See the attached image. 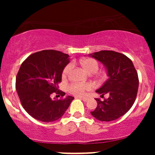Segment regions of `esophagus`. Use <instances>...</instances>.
Segmentation results:
<instances>
[{
    "label": "esophagus",
    "mask_w": 155,
    "mask_h": 155,
    "mask_svg": "<svg viewBox=\"0 0 155 155\" xmlns=\"http://www.w3.org/2000/svg\"><path fill=\"white\" fill-rule=\"evenodd\" d=\"M83 101H87L89 100V97H80Z\"/></svg>",
    "instance_id": "obj_1"
}]
</instances>
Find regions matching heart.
<instances>
[{"label": "heart", "instance_id": "b5f03b06", "mask_svg": "<svg viewBox=\"0 0 155 155\" xmlns=\"http://www.w3.org/2000/svg\"><path fill=\"white\" fill-rule=\"evenodd\" d=\"M81 64L84 68L87 71L88 73L93 74V73L97 72L99 68L98 62L95 59L92 58H87L81 60ZM74 65L73 63H68L64 68L63 71V77H67L69 75L70 72L74 68ZM93 87V85L91 83H78V82H73L68 85L67 89L68 92L73 94L74 95L81 96L85 93V92L90 90Z\"/></svg>", "mask_w": 155, "mask_h": 155}]
</instances>
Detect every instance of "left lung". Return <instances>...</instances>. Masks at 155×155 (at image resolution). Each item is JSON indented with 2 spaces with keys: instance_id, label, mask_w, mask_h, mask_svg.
Instances as JSON below:
<instances>
[{
  "instance_id": "left-lung-1",
  "label": "left lung",
  "mask_w": 155,
  "mask_h": 155,
  "mask_svg": "<svg viewBox=\"0 0 155 155\" xmlns=\"http://www.w3.org/2000/svg\"><path fill=\"white\" fill-rule=\"evenodd\" d=\"M89 56L104 65L108 76L96 92L101 94V97L109 95L104 101L95 98L97 106L91 114L102 122L117 120L130 109L136 98L139 81L132 60L114 51L103 50Z\"/></svg>"
}]
</instances>
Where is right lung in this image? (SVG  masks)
<instances>
[{
    "instance_id": "add662e5",
    "label": "right lung",
    "mask_w": 155,
    "mask_h": 155,
    "mask_svg": "<svg viewBox=\"0 0 155 155\" xmlns=\"http://www.w3.org/2000/svg\"><path fill=\"white\" fill-rule=\"evenodd\" d=\"M69 55L60 51L43 50L33 53L22 63L16 78V90L25 110L35 120L51 122L65 114L74 97H63L58 90L63 71L69 63ZM53 92L62 96L51 99Z\"/></svg>"
}]
</instances>
